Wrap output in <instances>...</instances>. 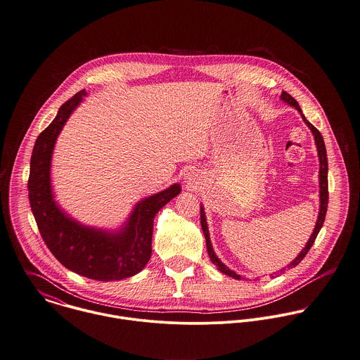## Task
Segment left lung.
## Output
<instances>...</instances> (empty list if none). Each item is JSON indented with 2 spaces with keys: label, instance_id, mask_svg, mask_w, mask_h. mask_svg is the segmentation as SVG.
I'll use <instances>...</instances> for the list:
<instances>
[{
  "label": "left lung",
  "instance_id": "obj_1",
  "mask_svg": "<svg viewBox=\"0 0 360 360\" xmlns=\"http://www.w3.org/2000/svg\"><path fill=\"white\" fill-rule=\"evenodd\" d=\"M281 100H284L289 105L295 107V108L300 112V115H302L304 124L309 127V129L311 131V134H313V136H314V142H316L317 151H319V160H320V175H319V178H320V182H319V184H320V212H319V218H317L316 226H314L313 233H311V236L309 238L306 246L302 249V252L297 255V257H295V260L288 266L289 269H293V267H296V266L304 259V256L307 255V252H309L310 248L313 246V243H314V240H316V238H317V235H319V232H320V229H321V226H323V222H324V219H326L327 206H328V162H327L326 144H324L321 134L319 132V129H316V128L304 118V115H303V112H302V110H300L297 101H296L290 94H288L287 91H283V93H281ZM200 224H202V229H203V233H205V238H206L207 253H209V257H210V260L213 262V264H216L217 269H218L221 273L226 274L228 277H232V278H235V280H242V277H240L239 274H236L235 271L229 270V269H228L224 263H221V260L217 257L216 253H214V250H213V246H212V242H210V233H209V228H207V222H206V216H205L203 207H200ZM283 271H284V270H281V273H283Z\"/></svg>",
  "mask_w": 360,
  "mask_h": 360
}]
</instances>
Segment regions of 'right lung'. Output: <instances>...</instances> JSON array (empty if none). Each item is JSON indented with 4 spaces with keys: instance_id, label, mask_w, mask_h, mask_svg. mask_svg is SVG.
Returning a JSON list of instances; mask_svg holds the SVG:
<instances>
[{
    "instance_id": "right-lung-1",
    "label": "right lung",
    "mask_w": 360,
    "mask_h": 360,
    "mask_svg": "<svg viewBox=\"0 0 360 360\" xmlns=\"http://www.w3.org/2000/svg\"><path fill=\"white\" fill-rule=\"evenodd\" d=\"M86 96L80 90L61 105L54 121L39 135L30 158L29 202L40 235L68 270L96 281H117L143 270L151 256L154 217L181 192V185L141 200L117 232L90 228L64 213L54 202L50 168L56 141L73 110Z\"/></svg>"
}]
</instances>
